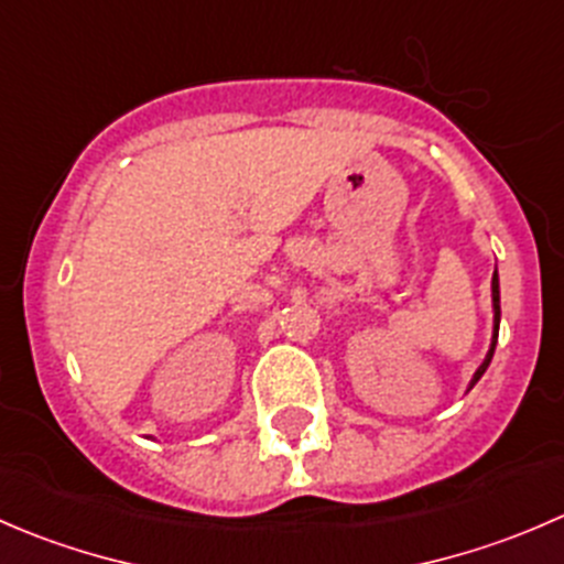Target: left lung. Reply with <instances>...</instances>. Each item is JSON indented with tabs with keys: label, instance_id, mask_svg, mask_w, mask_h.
Segmentation results:
<instances>
[{
	"label": "left lung",
	"instance_id": "obj_1",
	"mask_svg": "<svg viewBox=\"0 0 564 564\" xmlns=\"http://www.w3.org/2000/svg\"><path fill=\"white\" fill-rule=\"evenodd\" d=\"M491 292H494V340H491V349H488L486 360H482V366L477 368V371H475V377H471V384H475L477 379H480L482 373H486L488 362H491V357H494V346H497V335H499V278H497V272H494ZM471 384H469V388H471Z\"/></svg>",
	"mask_w": 564,
	"mask_h": 564
}]
</instances>
